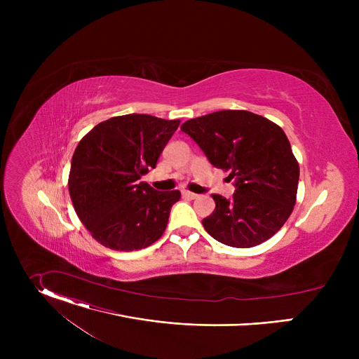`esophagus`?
Returning <instances> with one entry per match:
<instances>
[{"label":"esophagus","instance_id":"esophagus-1","mask_svg":"<svg viewBox=\"0 0 359 359\" xmlns=\"http://www.w3.org/2000/svg\"><path fill=\"white\" fill-rule=\"evenodd\" d=\"M182 194L184 196V197H187V198H197L198 197V194H196V193H193V191H189V190H182Z\"/></svg>","mask_w":359,"mask_h":359}]
</instances>
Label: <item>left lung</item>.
Listing matches in <instances>:
<instances>
[{
  "label": "left lung",
  "instance_id": "1",
  "mask_svg": "<svg viewBox=\"0 0 359 359\" xmlns=\"http://www.w3.org/2000/svg\"><path fill=\"white\" fill-rule=\"evenodd\" d=\"M180 129L234 179L233 197L212 194L216 209L203 219L206 231L237 248L273 237L294 209L299 179L284 130L260 115L231 109L190 119Z\"/></svg>",
  "mask_w": 359,
  "mask_h": 359
}]
</instances>
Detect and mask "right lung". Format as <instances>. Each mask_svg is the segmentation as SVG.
<instances>
[{
	"label": "right lung",
	"instance_id": "add662e5",
	"mask_svg": "<svg viewBox=\"0 0 359 359\" xmlns=\"http://www.w3.org/2000/svg\"><path fill=\"white\" fill-rule=\"evenodd\" d=\"M179 123L144 114L115 116L78 143L69 194L78 217L100 244L133 251L162 237L180 191H158L140 177L156 168Z\"/></svg>",
	"mask_w": 359,
	"mask_h": 359
}]
</instances>
